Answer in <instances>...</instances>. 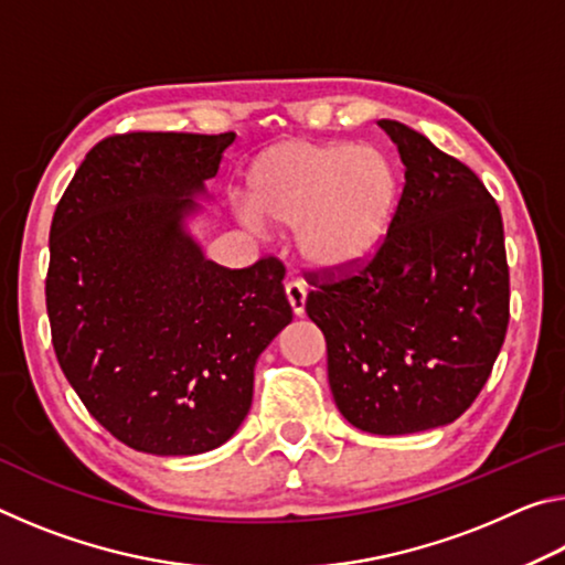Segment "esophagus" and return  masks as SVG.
<instances>
[{"instance_id":"1","label":"esophagus","mask_w":565,"mask_h":565,"mask_svg":"<svg viewBox=\"0 0 565 565\" xmlns=\"http://www.w3.org/2000/svg\"><path fill=\"white\" fill-rule=\"evenodd\" d=\"M286 299L291 303L296 317H303L306 311V286L301 281H286Z\"/></svg>"}]
</instances>
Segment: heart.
<instances>
[{
	"label": "heart",
	"instance_id": "b5f03b06",
	"mask_svg": "<svg viewBox=\"0 0 565 565\" xmlns=\"http://www.w3.org/2000/svg\"><path fill=\"white\" fill-rule=\"evenodd\" d=\"M254 214L299 226L301 256L313 269L343 274L374 256L394 224L401 177L384 151L351 141H281L254 161L246 179ZM242 212L248 226L256 216Z\"/></svg>",
	"mask_w": 565,
	"mask_h": 565
}]
</instances>
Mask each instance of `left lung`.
Wrapping results in <instances>:
<instances>
[{
    "label": "left lung",
    "instance_id": "left-lung-1",
    "mask_svg": "<svg viewBox=\"0 0 565 565\" xmlns=\"http://www.w3.org/2000/svg\"><path fill=\"white\" fill-rule=\"evenodd\" d=\"M379 127L406 167L394 224L359 269L313 276L306 313L343 418L401 436L451 424L481 394L509 329V264L483 181L406 124Z\"/></svg>",
    "mask_w": 565,
    "mask_h": 565
}]
</instances>
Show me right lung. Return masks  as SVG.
Masks as SVG:
<instances>
[{
  "label": "right lung",
  "instance_id": "obj_1",
  "mask_svg": "<svg viewBox=\"0 0 565 565\" xmlns=\"http://www.w3.org/2000/svg\"><path fill=\"white\" fill-rule=\"evenodd\" d=\"M236 134L102 139L56 204L46 313L76 396L134 451L194 456L236 434L259 353L291 321L284 264L209 262L184 228Z\"/></svg>",
  "mask_w": 565,
  "mask_h": 565
}]
</instances>
